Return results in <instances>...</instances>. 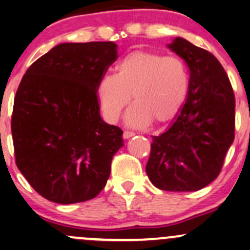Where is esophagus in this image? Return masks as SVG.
Segmentation results:
<instances>
[{"label": "esophagus", "mask_w": 250, "mask_h": 250, "mask_svg": "<svg viewBox=\"0 0 250 250\" xmlns=\"http://www.w3.org/2000/svg\"><path fill=\"white\" fill-rule=\"evenodd\" d=\"M133 136H134V132H131V131H124V133H123V138H124V139H128V138Z\"/></svg>", "instance_id": "obj_1"}]
</instances>
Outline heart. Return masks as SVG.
Masks as SVG:
<instances>
[{
  "label": "heart",
  "mask_w": 250,
  "mask_h": 250,
  "mask_svg": "<svg viewBox=\"0 0 250 250\" xmlns=\"http://www.w3.org/2000/svg\"><path fill=\"white\" fill-rule=\"evenodd\" d=\"M189 91L187 67L177 57L154 51H134L117 64L116 75L97 84V98L108 123H116L131 98L136 103L126 123L142 127L167 124L183 110Z\"/></svg>",
  "instance_id": "obj_1"
}]
</instances>
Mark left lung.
Listing matches in <instances>:
<instances>
[{
	"label": "left lung",
	"instance_id": "obj_1",
	"mask_svg": "<svg viewBox=\"0 0 250 250\" xmlns=\"http://www.w3.org/2000/svg\"><path fill=\"white\" fill-rule=\"evenodd\" d=\"M168 48L188 66L189 91L174 123L153 137L146 173L159 189L194 192L221 172L235 137V96L213 54L181 37Z\"/></svg>",
	"mask_w": 250,
	"mask_h": 250
}]
</instances>
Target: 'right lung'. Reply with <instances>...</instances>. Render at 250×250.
<instances>
[{
	"label": "right lung",
	"mask_w": 250,
	"mask_h": 250,
	"mask_svg": "<svg viewBox=\"0 0 250 250\" xmlns=\"http://www.w3.org/2000/svg\"><path fill=\"white\" fill-rule=\"evenodd\" d=\"M113 42L62 43L26 70L11 116L15 159L38 194L56 204L96 198L123 131L102 119L97 84L117 60Z\"/></svg>",
	"instance_id": "1"
}]
</instances>
